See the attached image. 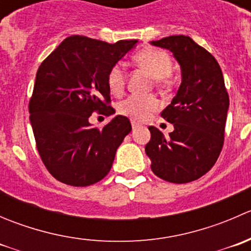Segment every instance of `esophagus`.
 Instances as JSON below:
<instances>
[{
    "label": "esophagus",
    "instance_id": "1",
    "mask_svg": "<svg viewBox=\"0 0 251 251\" xmlns=\"http://www.w3.org/2000/svg\"><path fill=\"white\" fill-rule=\"evenodd\" d=\"M131 125H132V130H136L138 127V124L136 121H131Z\"/></svg>",
    "mask_w": 251,
    "mask_h": 251
}]
</instances>
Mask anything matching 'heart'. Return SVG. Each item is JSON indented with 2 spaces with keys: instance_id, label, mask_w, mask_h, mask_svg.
Instances as JSON below:
<instances>
[{
  "instance_id": "heart-1",
  "label": "heart",
  "mask_w": 251,
  "mask_h": 251,
  "mask_svg": "<svg viewBox=\"0 0 251 251\" xmlns=\"http://www.w3.org/2000/svg\"><path fill=\"white\" fill-rule=\"evenodd\" d=\"M133 59L148 70L153 77L156 78V85H168V76L173 72V59L165 50L147 48L141 50ZM108 88L114 96H121L125 91L126 72L121 63H116L110 68L107 75ZM160 108V102L153 95H131L120 102L118 110L121 115L136 121H143L151 115V113Z\"/></svg>"
}]
</instances>
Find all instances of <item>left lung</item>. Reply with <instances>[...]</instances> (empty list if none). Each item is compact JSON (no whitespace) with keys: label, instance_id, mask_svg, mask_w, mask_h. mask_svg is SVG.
Wrapping results in <instances>:
<instances>
[{"label":"left lung","instance_id":"left-lung-1","mask_svg":"<svg viewBox=\"0 0 251 251\" xmlns=\"http://www.w3.org/2000/svg\"><path fill=\"white\" fill-rule=\"evenodd\" d=\"M151 45L170 50L181 65L182 83L161 118L174 124L165 137L149 126L146 146L151 171L173 183L198 179L214 166L225 141L229 97L214 55L189 36L175 35Z\"/></svg>","mask_w":251,"mask_h":251}]
</instances>
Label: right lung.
Here are the masks:
<instances>
[{
	"mask_svg": "<svg viewBox=\"0 0 251 251\" xmlns=\"http://www.w3.org/2000/svg\"><path fill=\"white\" fill-rule=\"evenodd\" d=\"M137 42L108 44L73 35L39 67L29 100L30 123L42 163L59 182L91 186L110 171L116 149L132 130L130 120L118 115L100 130L88 118L95 111L115 113L107 75Z\"/></svg>",
	"mask_w": 251,
	"mask_h": 251,
	"instance_id": "obj_1",
	"label": "right lung"
}]
</instances>
